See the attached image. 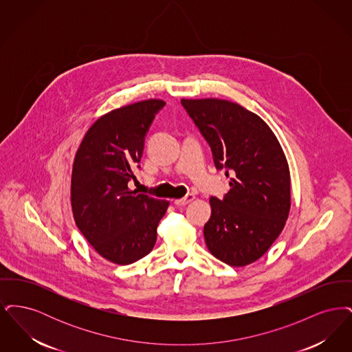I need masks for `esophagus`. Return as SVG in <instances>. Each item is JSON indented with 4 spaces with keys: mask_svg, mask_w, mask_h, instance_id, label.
Returning a JSON list of instances; mask_svg holds the SVG:
<instances>
[{
    "mask_svg": "<svg viewBox=\"0 0 352 352\" xmlns=\"http://www.w3.org/2000/svg\"><path fill=\"white\" fill-rule=\"evenodd\" d=\"M194 199H195V195H194V194H187L182 199L174 201V204H175V206H186V204H188L190 201H192Z\"/></svg>",
    "mask_w": 352,
    "mask_h": 352,
    "instance_id": "1",
    "label": "esophagus"
}]
</instances>
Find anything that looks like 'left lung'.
Wrapping results in <instances>:
<instances>
[{"label":"left lung","instance_id":"8db88e82","mask_svg":"<svg viewBox=\"0 0 352 352\" xmlns=\"http://www.w3.org/2000/svg\"><path fill=\"white\" fill-rule=\"evenodd\" d=\"M208 142L214 164L230 177L223 199L212 197L204 224L208 251L231 267H244L268 251L290 211V173L277 137L263 118L220 99H182Z\"/></svg>","mask_w":352,"mask_h":352}]
</instances>
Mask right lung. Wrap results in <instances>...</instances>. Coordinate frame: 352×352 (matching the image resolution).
<instances>
[{
	"label": "right lung",
	"mask_w": 352,
	"mask_h": 352,
	"mask_svg": "<svg viewBox=\"0 0 352 352\" xmlns=\"http://www.w3.org/2000/svg\"><path fill=\"white\" fill-rule=\"evenodd\" d=\"M165 101L151 99L101 116L84 135L71 178L74 219L105 260L128 265L151 253L168 201L128 188L145 137Z\"/></svg>",
	"instance_id": "1"
}]
</instances>
